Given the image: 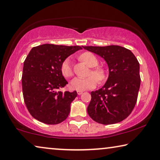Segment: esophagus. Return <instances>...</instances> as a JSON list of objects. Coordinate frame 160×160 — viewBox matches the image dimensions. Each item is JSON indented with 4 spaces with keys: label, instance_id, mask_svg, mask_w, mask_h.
<instances>
[{
    "label": "esophagus",
    "instance_id": "1",
    "mask_svg": "<svg viewBox=\"0 0 160 160\" xmlns=\"http://www.w3.org/2000/svg\"><path fill=\"white\" fill-rule=\"evenodd\" d=\"M77 93H78V95H80L81 94H82V91L78 90V91H77Z\"/></svg>",
    "mask_w": 160,
    "mask_h": 160
}]
</instances>
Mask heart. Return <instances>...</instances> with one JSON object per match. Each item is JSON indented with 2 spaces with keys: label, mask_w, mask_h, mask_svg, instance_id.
Listing matches in <instances>:
<instances>
[{
  "label": "heart",
  "mask_w": 160,
  "mask_h": 160,
  "mask_svg": "<svg viewBox=\"0 0 160 160\" xmlns=\"http://www.w3.org/2000/svg\"><path fill=\"white\" fill-rule=\"evenodd\" d=\"M80 60L88 67L94 68L98 65V60L95 55L90 52H83L79 56ZM61 72L65 78H70L72 76L73 72L71 62L69 59L65 60L61 65ZM93 75H90L85 78H75L70 82V88L76 90H85L95 88L98 84V80L100 82L106 79V72L104 68L98 67L91 70Z\"/></svg>",
  "instance_id": "1"
}]
</instances>
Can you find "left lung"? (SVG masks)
I'll list each match as a JSON object with an SVG mask.
<instances>
[{
    "label": "left lung",
    "instance_id": "obj_1",
    "mask_svg": "<svg viewBox=\"0 0 160 160\" xmlns=\"http://www.w3.org/2000/svg\"><path fill=\"white\" fill-rule=\"evenodd\" d=\"M82 48L102 58L109 68L105 84L91 92L88 115L102 125L120 122L130 115L137 102L141 81L138 60L131 50L119 45Z\"/></svg>",
    "mask_w": 160,
    "mask_h": 160
}]
</instances>
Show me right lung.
Here are the masks:
<instances>
[{"label":"right lung","mask_w":160,"mask_h":160,"mask_svg":"<svg viewBox=\"0 0 160 160\" xmlns=\"http://www.w3.org/2000/svg\"><path fill=\"white\" fill-rule=\"evenodd\" d=\"M82 48L43 44L32 48L23 63L22 88L24 102L35 119L48 125L64 121L76 91L62 92L58 89L68 84L61 72L62 62Z\"/></svg>","instance_id":"obj_1"}]
</instances>
